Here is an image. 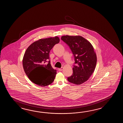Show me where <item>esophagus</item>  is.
<instances>
[{
	"label": "esophagus",
	"instance_id": "esophagus-1",
	"mask_svg": "<svg viewBox=\"0 0 123 123\" xmlns=\"http://www.w3.org/2000/svg\"><path fill=\"white\" fill-rule=\"evenodd\" d=\"M63 69V67H62V68H58V70L60 71H62Z\"/></svg>",
	"mask_w": 123,
	"mask_h": 123
}]
</instances>
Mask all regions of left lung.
<instances>
[{"label":"left lung","instance_id":"left-lung-1","mask_svg":"<svg viewBox=\"0 0 123 123\" xmlns=\"http://www.w3.org/2000/svg\"><path fill=\"white\" fill-rule=\"evenodd\" d=\"M61 39L69 47L74 57L73 73L68 77V81L80 85L89 79L94 72L97 56L92 44L80 36H64Z\"/></svg>","mask_w":123,"mask_h":123}]
</instances>
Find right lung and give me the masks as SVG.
<instances>
[{
  "label": "right lung",
  "mask_w": 123,
  "mask_h": 123,
  "mask_svg": "<svg viewBox=\"0 0 123 123\" xmlns=\"http://www.w3.org/2000/svg\"><path fill=\"white\" fill-rule=\"evenodd\" d=\"M59 41L58 37L41 39L31 43L26 49L22 61L24 70L34 84L45 86L54 80L57 71L51 65L49 53Z\"/></svg>",
  "instance_id": "right-lung-1"
}]
</instances>
